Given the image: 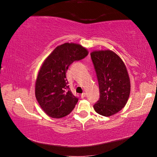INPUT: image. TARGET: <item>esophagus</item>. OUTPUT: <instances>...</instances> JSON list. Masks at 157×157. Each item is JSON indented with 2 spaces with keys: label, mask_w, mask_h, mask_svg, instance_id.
<instances>
[{
  "label": "esophagus",
  "mask_w": 157,
  "mask_h": 157,
  "mask_svg": "<svg viewBox=\"0 0 157 157\" xmlns=\"http://www.w3.org/2000/svg\"><path fill=\"white\" fill-rule=\"evenodd\" d=\"M85 97H86V93L83 92L82 94H81V97H82V98H84Z\"/></svg>",
  "instance_id": "obj_1"
}]
</instances>
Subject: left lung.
I'll list each match as a JSON object with an SVG mask.
<instances>
[{"mask_svg":"<svg viewBox=\"0 0 157 157\" xmlns=\"http://www.w3.org/2000/svg\"><path fill=\"white\" fill-rule=\"evenodd\" d=\"M91 57L100 89V99L94 109L102 116H112L123 109L130 95V79L125 65L110 50L93 52Z\"/></svg>","mask_w":157,"mask_h":157,"instance_id":"1","label":"left lung"}]
</instances>
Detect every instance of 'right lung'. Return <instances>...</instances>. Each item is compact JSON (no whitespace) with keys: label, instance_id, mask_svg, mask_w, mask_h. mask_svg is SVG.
<instances>
[{"label":"right lung","instance_id":"1","mask_svg":"<svg viewBox=\"0 0 157 157\" xmlns=\"http://www.w3.org/2000/svg\"><path fill=\"white\" fill-rule=\"evenodd\" d=\"M86 48L79 44H66L57 46L44 61L35 83V97L46 114L62 118L72 111L78 98L68 87L66 73L75 61L88 55Z\"/></svg>","mask_w":157,"mask_h":157}]
</instances>
